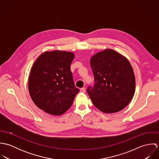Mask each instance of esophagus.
<instances>
[{"label":"esophagus","mask_w":159,"mask_h":159,"mask_svg":"<svg viewBox=\"0 0 159 159\" xmlns=\"http://www.w3.org/2000/svg\"><path fill=\"white\" fill-rule=\"evenodd\" d=\"M80 92H81V93H85V92H86L85 88H81V89H80Z\"/></svg>","instance_id":"34e87169"}]
</instances>
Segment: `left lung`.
Here are the masks:
<instances>
[{"mask_svg":"<svg viewBox=\"0 0 159 159\" xmlns=\"http://www.w3.org/2000/svg\"><path fill=\"white\" fill-rule=\"evenodd\" d=\"M93 86L87 92L94 106L105 113H114L130 102L135 89V77L129 61L113 49L93 55L90 61Z\"/></svg>","mask_w":159,"mask_h":159,"instance_id":"obj_1","label":"left lung"}]
</instances>
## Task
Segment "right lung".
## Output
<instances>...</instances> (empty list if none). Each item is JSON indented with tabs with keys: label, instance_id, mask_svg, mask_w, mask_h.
I'll return each instance as SVG.
<instances>
[{
	"label": "right lung",
	"instance_id": "add662e5",
	"mask_svg": "<svg viewBox=\"0 0 159 159\" xmlns=\"http://www.w3.org/2000/svg\"><path fill=\"white\" fill-rule=\"evenodd\" d=\"M73 52L53 51L42 54L35 61L29 77V91L37 107L60 116L71 106L80 89L75 87L70 65Z\"/></svg>",
	"mask_w": 159,
	"mask_h": 159
}]
</instances>
